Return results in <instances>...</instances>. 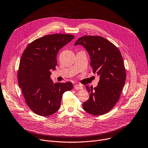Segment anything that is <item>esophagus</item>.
Wrapping results in <instances>:
<instances>
[{
  "label": "esophagus",
  "instance_id": "34e87169",
  "mask_svg": "<svg viewBox=\"0 0 148 148\" xmlns=\"http://www.w3.org/2000/svg\"><path fill=\"white\" fill-rule=\"evenodd\" d=\"M74 89L76 90H79V89H83V86L82 85L80 84H75L74 85Z\"/></svg>",
  "mask_w": 148,
  "mask_h": 148
}]
</instances>
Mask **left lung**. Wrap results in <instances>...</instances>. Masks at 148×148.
<instances>
[{
  "mask_svg": "<svg viewBox=\"0 0 148 148\" xmlns=\"http://www.w3.org/2000/svg\"><path fill=\"white\" fill-rule=\"evenodd\" d=\"M77 45L86 49L93 73L99 76L97 87L86 86L90 95L83 104V109L96 116L107 113L118 101L126 80L121 53L113 44L99 36H83L75 42Z\"/></svg>",
  "mask_w": 148,
  "mask_h": 148,
  "instance_id": "left-lung-1",
  "label": "left lung"
}]
</instances>
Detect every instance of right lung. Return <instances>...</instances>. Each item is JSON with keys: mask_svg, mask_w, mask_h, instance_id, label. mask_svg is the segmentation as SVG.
Here are the masks:
<instances>
[{"mask_svg": "<svg viewBox=\"0 0 148 148\" xmlns=\"http://www.w3.org/2000/svg\"><path fill=\"white\" fill-rule=\"evenodd\" d=\"M74 35H45L30 43L21 58L18 82L26 103L31 110L42 116L56 113L64 93L73 89L71 82L54 83L51 70L58 65L59 50L72 41Z\"/></svg>", "mask_w": 148, "mask_h": 148, "instance_id": "right-lung-1", "label": "right lung"}]
</instances>
